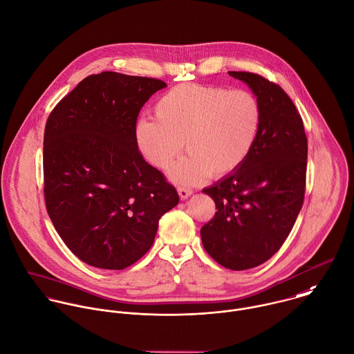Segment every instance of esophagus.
<instances>
[{
    "mask_svg": "<svg viewBox=\"0 0 354 354\" xmlns=\"http://www.w3.org/2000/svg\"><path fill=\"white\" fill-rule=\"evenodd\" d=\"M192 190L190 189H186V187H178V194H179V197L182 198V200H186L187 197H190L192 196Z\"/></svg>",
    "mask_w": 354,
    "mask_h": 354,
    "instance_id": "obj_1",
    "label": "esophagus"
}]
</instances>
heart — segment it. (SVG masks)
Wrapping results in <instances>:
<instances>
[{"label": "heart", "instance_id": "obj_1", "mask_svg": "<svg viewBox=\"0 0 354 354\" xmlns=\"http://www.w3.org/2000/svg\"><path fill=\"white\" fill-rule=\"evenodd\" d=\"M154 111L157 120L136 122V146L150 164L165 169L185 142L190 154L171 168L169 176L187 185L240 168L262 122V107L254 93L218 85H176L157 100Z\"/></svg>", "mask_w": 354, "mask_h": 354}]
</instances>
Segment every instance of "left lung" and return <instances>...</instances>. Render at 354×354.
Listing matches in <instances>:
<instances>
[{"label":"left lung","mask_w":354,"mask_h":354,"mask_svg":"<svg viewBox=\"0 0 354 354\" xmlns=\"http://www.w3.org/2000/svg\"><path fill=\"white\" fill-rule=\"evenodd\" d=\"M229 74L251 88L262 107V122L244 164L203 190L218 211L201 227V240L219 265L247 270L270 259L292 230L305 197L308 139L281 86L254 73Z\"/></svg>","instance_id":"8db88e82"}]
</instances>
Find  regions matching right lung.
I'll list each match as a JSON object with an SVG mask.
<instances>
[{"instance_id":"add662e5","label":"right lung","mask_w":354,"mask_h":354,"mask_svg":"<svg viewBox=\"0 0 354 354\" xmlns=\"http://www.w3.org/2000/svg\"><path fill=\"white\" fill-rule=\"evenodd\" d=\"M161 80L103 71L84 78L48 117L44 196L68 250L99 269L121 270L153 245L160 218L179 203L147 164L135 125Z\"/></svg>"}]
</instances>
